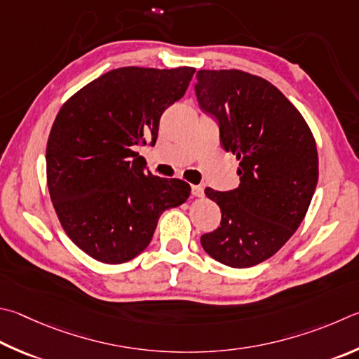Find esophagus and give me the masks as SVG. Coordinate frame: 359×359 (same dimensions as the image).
<instances>
[{"instance_id": "34e87169", "label": "esophagus", "mask_w": 359, "mask_h": 359, "mask_svg": "<svg viewBox=\"0 0 359 359\" xmlns=\"http://www.w3.org/2000/svg\"><path fill=\"white\" fill-rule=\"evenodd\" d=\"M191 193H193V196L202 198V196H204V188H202L201 185H193L191 187Z\"/></svg>"}]
</instances>
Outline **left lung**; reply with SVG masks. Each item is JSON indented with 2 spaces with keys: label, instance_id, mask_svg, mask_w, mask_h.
Listing matches in <instances>:
<instances>
[{
  "label": "left lung",
  "instance_id": "8db88e82",
  "mask_svg": "<svg viewBox=\"0 0 359 359\" xmlns=\"http://www.w3.org/2000/svg\"><path fill=\"white\" fill-rule=\"evenodd\" d=\"M199 107L218 121L221 146L240 161V185L205 188L221 226L201 237L208 256L248 269L281 250L302 224L318 180L316 140L270 81L243 70H199Z\"/></svg>",
  "mask_w": 359,
  "mask_h": 359
}]
</instances>
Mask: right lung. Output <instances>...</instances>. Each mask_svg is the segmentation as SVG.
I'll list each match as a JSON object with an SVG mask.
<instances>
[{
	"instance_id": "1",
	"label": "right lung",
	"mask_w": 359,
	"mask_h": 359,
	"mask_svg": "<svg viewBox=\"0 0 359 359\" xmlns=\"http://www.w3.org/2000/svg\"><path fill=\"white\" fill-rule=\"evenodd\" d=\"M196 69L121 67L61 107L47 142V184L62 229L103 264H123L151 243L160 215L190 196L180 179L144 172L136 146L157 141L163 111Z\"/></svg>"
}]
</instances>
